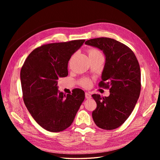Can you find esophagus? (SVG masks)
<instances>
[{
    "label": "esophagus",
    "instance_id": "esophagus-1",
    "mask_svg": "<svg viewBox=\"0 0 160 160\" xmlns=\"http://www.w3.org/2000/svg\"><path fill=\"white\" fill-rule=\"evenodd\" d=\"M85 98L86 99H90V98H91V94L89 93H88V92H85Z\"/></svg>",
    "mask_w": 160,
    "mask_h": 160
}]
</instances>
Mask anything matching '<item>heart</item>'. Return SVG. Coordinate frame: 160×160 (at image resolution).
Listing matches in <instances>:
<instances>
[{
    "label": "heart",
    "mask_w": 160,
    "mask_h": 160,
    "mask_svg": "<svg viewBox=\"0 0 160 160\" xmlns=\"http://www.w3.org/2000/svg\"><path fill=\"white\" fill-rule=\"evenodd\" d=\"M100 53L101 52L97 49H91L88 50L89 57H91V56L94 55H97V54H100ZM79 84L81 86L83 87V88H88V87L91 84V81L88 78H82L79 81Z\"/></svg>",
    "instance_id": "1"
}]
</instances>
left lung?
Returning a JSON list of instances; mask_svg holds the SVG:
<instances>
[{"label": "left lung", "instance_id": "8db88e82", "mask_svg": "<svg viewBox=\"0 0 160 160\" xmlns=\"http://www.w3.org/2000/svg\"><path fill=\"white\" fill-rule=\"evenodd\" d=\"M85 44L104 52L106 61L99 87L109 89L110 92L105 98L92 95L97 103L92 117L99 128L116 129L129 118L139 97L141 72L138 61L130 48L113 38H92Z\"/></svg>", "mask_w": 160, "mask_h": 160}]
</instances>
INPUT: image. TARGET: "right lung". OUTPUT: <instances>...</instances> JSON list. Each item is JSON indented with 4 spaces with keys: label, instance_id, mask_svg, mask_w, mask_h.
Instances as JSON below:
<instances>
[{
    "label": "right lung",
    "instance_id": "1",
    "mask_svg": "<svg viewBox=\"0 0 160 160\" xmlns=\"http://www.w3.org/2000/svg\"><path fill=\"white\" fill-rule=\"evenodd\" d=\"M85 39L42 45L27 57L21 70L22 98L28 111L42 128L59 132L69 128L85 99V92H59L57 80L68 75V62Z\"/></svg>",
    "mask_w": 160,
    "mask_h": 160
}]
</instances>
